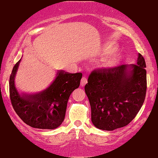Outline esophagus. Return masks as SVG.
Listing matches in <instances>:
<instances>
[{"instance_id": "obj_1", "label": "esophagus", "mask_w": 158, "mask_h": 158, "mask_svg": "<svg viewBox=\"0 0 158 158\" xmlns=\"http://www.w3.org/2000/svg\"><path fill=\"white\" fill-rule=\"evenodd\" d=\"M87 84V78L85 77H83L81 79V86H84Z\"/></svg>"}]
</instances>
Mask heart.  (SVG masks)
I'll use <instances>...</instances> for the list:
<instances>
[{
  "instance_id": "b5f03b06",
  "label": "heart",
  "mask_w": 158,
  "mask_h": 158,
  "mask_svg": "<svg viewBox=\"0 0 158 158\" xmlns=\"http://www.w3.org/2000/svg\"><path fill=\"white\" fill-rule=\"evenodd\" d=\"M117 46L112 44H107L102 48L101 51L105 55L104 58L102 60L100 67L104 69H111L117 65L121 56L118 52L114 51L117 49Z\"/></svg>"
}]
</instances>
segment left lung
Here are the masks:
<instances>
[{"instance_id":"obj_1","label":"left lung","mask_w":158,"mask_h":158,"mask_svg":"<svg viewBox=\"0 0 158 158\" xmlns=\"http://www.w3.org/2000/svg\"><path fill=\"white\" fill-rule=\"evenodd\" d=\"M146 67L143 57L139 53L136 64L91 72L84 89L95 127L112 131L134 119L146 98Z\"/></svg>"}]
</instances>
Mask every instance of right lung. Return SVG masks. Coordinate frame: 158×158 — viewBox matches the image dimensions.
<instances>
[{
  "mask_svg": "<svg viewBox=\"0 0 158 158\" xmlns=\"http://www.w3.org/2000/svg\"><path fill=\"white\" fill-rule=\"evenodd\" d=\"M21 59L15 64L10 77L9 90L12 107L24 123L36 129H54L64 121L67 101L78 88L82 74L58 71L53 82L44 91L35 94H19L15 77Z\"/></svg>",
  "mask_w": 158,
  "mask_h": 158,
  "instance_id": "obj_1",
  "label": "right lung"
}]
</instances>
